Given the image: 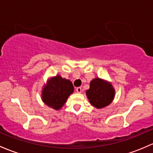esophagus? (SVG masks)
Returning a JSON list of instances; mask_svg holds the SVG:
<instances>
[{
  "instance_id": "obj_1",
  "label": "esophagus",
  "mask_w": 153,
  "mask_h": 153,
  "mask_svg": "<svg viewBox=\"0 0 153 153\" xmlns=\"http://www.w3.org/2000/svg\"><path fill=\"white\" fill-rule=\"evenodd\" d=\"M81 90H82L81 87H77L76 88V91L78 93H81Z\"/></svg>"
}]
</instances>
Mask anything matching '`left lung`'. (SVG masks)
<instances>
[{
    "instance_id": "8db88e82",
    "label": "left lung",
    "mask_w": 153,
    "mask_h": 153,
    "mask_svg": "<svg viewBox=\"0 0 153 153\" xmlns=\"http://www.w3.org/2000/svg\"><path fill=\"white\" fill-rule=\"evenodd\" d=\"M90 103L97 108L108 105L114 97V90L111 85L100 78H95L90 83L86 91Z\"/></svg>"
}]
</instances>
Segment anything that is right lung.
<instances>
[{
    "label": "right lung",
    "mask_w": 153,
    "mask_h": 153,
    "mask_svg": "<svg viewBox=\"0 0 153 153\" xmlns=\"http://www.w3.org/2000/svg\"><path fill=\"white\" fill-rule=\"evenodd\" d=\"M72 82L57 75L48 81L42 91V100L49 107L58 110L64 105L73 92Z\"/></svg>",
    "instance_id": "add662e5"
}]
</instances>
